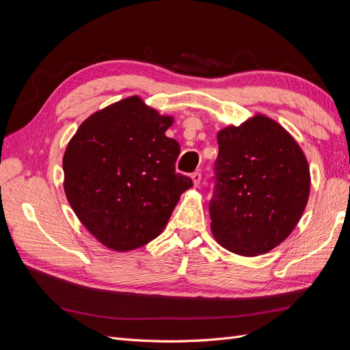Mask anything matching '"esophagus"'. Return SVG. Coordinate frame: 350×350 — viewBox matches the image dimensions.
I'll use <instances>...</instances> for the list:
<instances>
[{
	"mask_svg": "<svg viewBox=\"0 0 350 350\" xmlns=\"http://www.w3.org/2000/svg\"><path fill=\"white\" fill-rule=\"evenodd\" d=\"M191 178H193V183H194V187H198L200 183H201V174L198 171H196L194 174H191Z\"/></svg>",
	"mask_w": 350,
	"mask_h": 350,
	"instance_id": "obj_1",
	"label": "esophagus"
}]
</instances>
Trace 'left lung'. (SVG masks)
Instances as JSON below:
<instances>
[{
	"label": "left lung",
	"instance_id": "8db88e82",
	"mask_svg": "<svg viewBox=\"0 0 350 350\" xmlns=\"http://www.w3.org/2000/svg\"><path fill=\"white\" fill-rule=\"evenodd\" d=\"M211 232L221 247L254 257L291 235L310 196V167L293 137L264 115L217 134Z\"/></svg>",
	"mask_w": 350,
	"mask_h": 350
}]
</instances>
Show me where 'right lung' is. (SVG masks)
<instances>
[{"label":"right lung","mask_w":350,"mask_h":350,"mask_svg":"<svg viewBox=\"0 0 350 350\" xmlns=\"http://www.w3.org/2000/svg\"><path fill=\"white\" fill-rule=\"evenodd\" d=\"M159 115L137 96L84 121L62 159L64 189L81 224L105 247L130 251L166 226L191 178L175 171L179 144Z\"/></svg>","instance_id":"add662e5"}]
</instances>
